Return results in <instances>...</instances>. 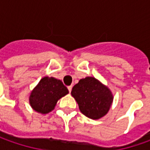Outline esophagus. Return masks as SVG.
<instances>
[{
    "instance_id": "esophagus-1",
    "label": "esophagus",
    "mask_w": 150,
    "mask_h": 150,
    "mask_svg": "<svg viewBox=\"0 0 150 150\" xmlns=\"http://www.w3.org/2000/svg\"><path fill=\"white\" fill-rule=\"evenodd\" d=\"M67 88H68V91L71 93V91H72V86L71 85V86H69V87H67Z\"/></svg>"
}]
</instances>
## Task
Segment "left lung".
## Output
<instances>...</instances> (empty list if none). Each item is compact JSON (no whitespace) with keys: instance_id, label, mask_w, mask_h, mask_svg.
I'll use <instances>...</instances> for the list:
<instances>
[{"instance_id":"obj_1","label":"left lung","mask_w":150,"mask_h":150,"mask_svg":"<svg viewBox=\"0 0 150 150\" xmlns=\"http://www.w3.org/2000/svg\"><path fill=\"white\" fill-rule=\"evenodd\" d=\"M72 96L78 103L81 112L92 119L105 116L112 106L111 90L93 77H86L73 86Z\"/></svg>"}]
</instances>
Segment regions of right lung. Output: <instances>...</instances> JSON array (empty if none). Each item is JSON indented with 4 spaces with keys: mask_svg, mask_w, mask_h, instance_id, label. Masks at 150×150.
Masks as SVG:
<instances>
[{
    "mask_svg": "<svg viewBox=\"0 0 150 150\" xmlns=\"http://www.w3.org/2000/svg\"><path fill=\"white\" fill-rule=\"evenodd\" d=\"M68 93V89L61 80L44 77L31 92L29 103L36 112L46 114L52 111L57 101Z\"/></svg>",
    "mask_w": 150,
    "mask_h": 150,
    "instance_id": "obj_1",
    "label": "right lung"
}]
</instances>
